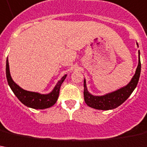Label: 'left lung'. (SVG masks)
Here are the masks:
<instances>
[{
    "instance_id": "1",
    "label": "left lung",
    "mask_w": 147,
    "mask_h": 147,
    "mask_svg": "<svg viewBox=\"0 0 147 147\" xmlns=\"http://www.w3.org/2000/svg\"><path fill=\"white\" fill-rule=\"evenodd\" d=\"M138 54H139L138 65L136 69L135 74L134 75L130 82L125 86L120 88L117 90H115L113 92L108 93L104 95H101V96H95V95L90 94L89 91L87 90L86 80L84 79L83 94H84L85 103L90 108L99 109V110H111V109L119 107L121 104L124 103L130 96L132 92L134 90L139 80L141 74L140 52H138Z\"/></svg>"
}]
</instances>
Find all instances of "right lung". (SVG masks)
<instances>
[{
	"instance_id": "1",
	"label": "right lung",
	"mask_w": 147,
	"mask_h": 147,
	"mask_svg": "<svg viewBox=\"0 0 147 147\" xmlns=\"http://www.w3.org/2000/svg\"><path fill=\"white\" fill-rule=\"evenodd\" d=\"M66 76V74L63 76L61 80L58 81V82L54 87V89L52 90V92L48 94H43L37 92L28 91L21 88L19 86L17 85L13 81L9 72V61L8 59L6 60V78L8 81V84L10 86L13 92L17 96V98L24 105L29 108H34V109H45L54 105L58 99L61 86L63 83L64 80L65 79Z\"/></svg>"
}]
</instances>
